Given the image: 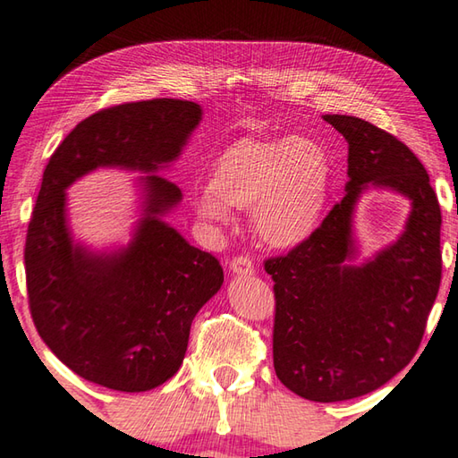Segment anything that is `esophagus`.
<instances>
[{
  "label": "esophagus",
  "mask_w": 458,
  "mask_h": 458,
  "mask_svg": "<svg viewBox=\"0 0 458 458\" xmlns=\"http://www.w3.org/2000/svg\"><path fill=\"white\" fill-rule=\"evenodd\" d=\"M228 266L234 274H252L254 272V264L248 256H234L228 262Z\"/></svg>",
  "instance_id": "1"
}]
</instances>
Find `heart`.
Here are the masks:
<instances>
[{
	"label": "heart",
	"mask_w": 458,
	"mask_h": 458,
	"mask_svg": "<svg viewBox=\"0 0 458 458\" xmlns=\"http://www.w3.org/2000/svg\"><path fill=\"white\" fill-rule=\"evenodd\" d=\"M330 178V154L316 140L242 138L214 160L194 210L212 226L230 224V210H250L254 234L266 246L294 248L318 228Z\"/></svg>",
	"instance_id": "heart-1"
}]
</instances>
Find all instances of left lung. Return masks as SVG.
Returning a JSON list of instances; mask_svg holds the SVG:
<instances>
[{"instance_id": "8db88e82", "label": "left lung", "mask_w": 458, "mask_h": 458, "mask_svg": "<svg viewBox=\"0 0 458 458\" xmlns=\"http://www.w3.org/2000/svg\"><path fill=\"white\" fill-rule=\"evenodd\" d=\"M348 142L343 200L309 240L264 260L274 280V370L314 403L369 394L417 354L437 301L443 252L440 206L425 165L409 146L354 115H324ZM413 202L405 234L374 261L348 265L355 198L368 185Z\"/></svg>"}]
</instances>
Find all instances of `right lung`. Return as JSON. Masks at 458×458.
Wrapping results in <instances>:
<instances>
[{"mask_svg": "<svg viewBox=\"0 0 458 458\" xmlns=\"http://www.w3.org/2000/svg\"><path fill=\"white\" fill-rule=\"evenodd\" d=\"M200 118V106L172 98L104 107L64 138L44 170L23 248L30 312L49 351L99 386L142 393L172 378L194 316L224 272L162 222L182 198L168 178H144V220L126 250L112 256L72 242L64 190L98 165L157 170Z\"/></svg>", "mask_w": 458, "mask_h": 458, "instance_id": "1", "label": "right lung"}]
</instances>
